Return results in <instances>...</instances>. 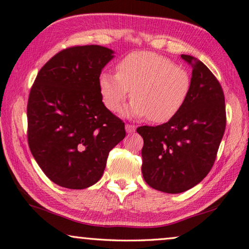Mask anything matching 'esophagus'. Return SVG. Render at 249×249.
Returning <instances> with one entry per match:
<instances>
[{
	"label": "esophagus",
	"instance_id": "esophagus-1",
	"mask_svg": "<svg viewBox=\"0 0 249 249\" xmlns=\"http://www.w3.org/2000/svg\"><path fill=\"white\" fill-rule=\"evenodd\" d=\"M125 129H126V132H127L128 134H132V133L135 132V130H136V126L130 125V124H126L125 125Z\"/></svg>",
	"mask_w": 249,
	"mask_h": 249
}]
</instances>
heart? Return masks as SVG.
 <instances>
[{
  "instance_id": "obj_1",
  "label": "heart",
  "mask_w": 249,
  "mask_h": 249,
  "mask_svg": "<svg viewBox=\"0 0 249 249\" xmlns=\"http://www.w3.org/2000/svg\"><path fill=\"white\" fill-rule=\"evenodd\" d=\"M116 75L102 73L99 88L102 101L112 112H119L126 99L133 100L127 115L165 123L182 110L191 93L187 71L152 52H133L117 63Z\"/></svg>"
}]
</instances>
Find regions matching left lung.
Returning <instances> with one entry per match:
<instances>
[{
	"mask_svg": "<svg viewBox=\"0 0 249 249\" xmlns=\"http://www.w3.org/2000/svg\"><path fill=\"white\" fill-rule=\"evenodd\" d=\"M192 66V88L173 119L158 126H140L143 179L157 191L178 194L196 186L213 165L227 114L218 79L196 57L182 54Z\"/></svg>",
	"mask_w": 249,
	"mask_h": 249,
	"instance_id": "left-lung-1",
	"label": "left lung"
}]
</instances>
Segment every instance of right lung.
I'll return each mask as SVG.
<instances>
[{
  "label": "right lung",
  "mask_w": 249,
  "mask_h": 249,
  "mask_svg": "<svg viewBox=\"0 0 249 249\" xmlns=\"http://www.w3.org/2000/svg\"><path fill=\"white\" fill-rule=\"evenodd\" d=\"M113 53L93 44L62 50L43 65L31 87L28 144L58 186L84 189L96 184L109 152L125 137L124 123L103 105L99 88Z\"/></svg>",
  "instance_id": "add662e5"
}]
</instances>
